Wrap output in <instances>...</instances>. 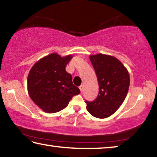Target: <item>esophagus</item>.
Returning a JSON list of instances; mask_svg holds the SVG:
<instances>
[{
  "label": "esophagus",
  "mask_w": 157,
  "mask_h": 157,
  "mask_svg": "<svg viewBox=\"0 0 157 157\" xmlns=\"http://www.w3.org/2000/svg\"><path fill=\"white\" fill-rule=\"evenodd\" d=\"M79 90H80V92L82 93V91H83V89H84L83 85H81V86H79Z\"/></svg>",
  "instance_id": "esophagus-1"
}]
</instances>
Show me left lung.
Segmentation results:
<instances>
[{
    "instance_id": "1",
    "label": "left lung",
    "mask_w": 157,
    "mask_h": 157,
    "mask_svg": "<svg viewBox=\"0 0 157 157\" xmlns=\"http://www.w3.org/2000/svg\"><path fill=\"white\" fill-rule=\"evenodd\" d=\"M89 59L96 73L99 94L91 102H86V109L93 116L106 118L123 104L128 92L130 78L124 66L109 55H91Z\"/></svg>"
}]
</instances>
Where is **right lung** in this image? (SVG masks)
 Returning <instances> with one entry per match:
<instances>
[{
	"label": "right lung",
	"instance_id": "obj_1",
	"mask_svg": "<svg viewBox=\"0 0 157 157\" xmlns=\"http://www.w3.org/2000/svg\"><path fill=\"white\" fill-rule=\"evenodd\" d=\"M73 58L53 52L34 63L29 72L28 91L32 100L44 111L56 113L67 107L73 95L80 94L74 86L66 66Z\"/></svg>",
	"mask_w": 157,
	"mask_h": 157
}]
</instances>
